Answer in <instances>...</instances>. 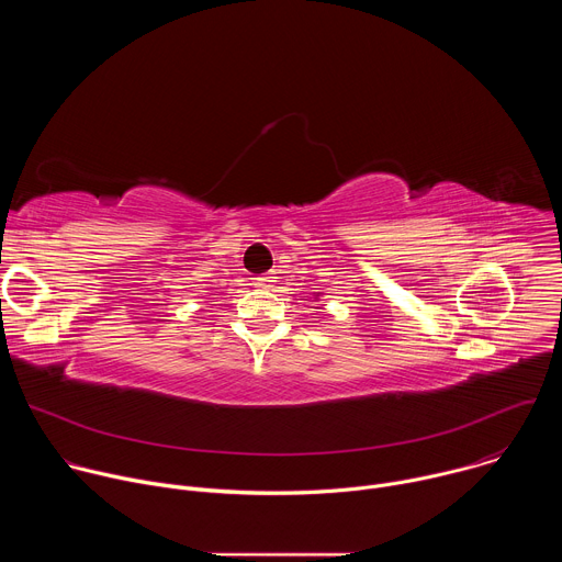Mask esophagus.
<instances>
[{"instance_id":"34e87169","label":"esophagus","mask_w":562,"mask_h":562,"mask_svg":"<svg viewBox=\"0 0 562 562\" xmlns=\"http://www.w3.org/2000/svg\"><path fill=\"white\" fill-rule=\"evenodd\" d=\"M256 284H258L260 289H271V286L276 284V276H271V273H267V276H260V278L256 280Z\"/></svg>"}]
</instances>
